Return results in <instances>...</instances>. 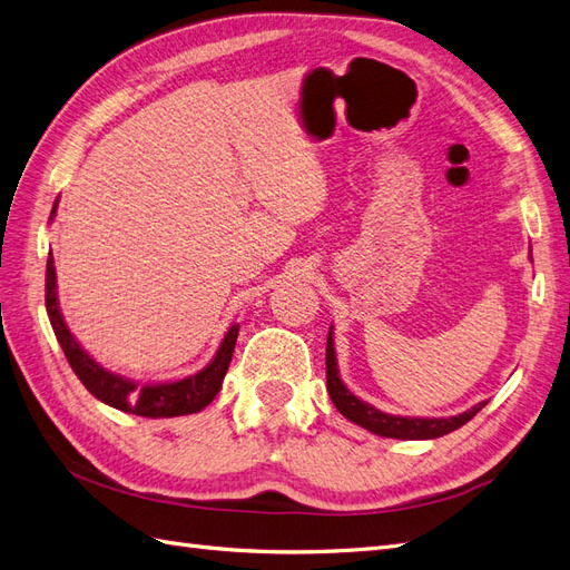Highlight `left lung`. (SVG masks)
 <instances>
[{"label":"left lung","instance_id":"1","mask_svg":"<svg viewBox=\"0 0 570 570\" xmlns=\"http://www.w3.org/2000/svg\"><path fill=\"white\" fill-rule=\"evenodd\" d=\"M325 381H327V394H331L333 404L342 413L344 419L352 423L371 430V433L381 438H396V440H435L442 438L452 430H459L463 423H469L475 413L485 406L488 402H480L471 406L469 411L459 413V416L450 419H404V416H390L381 409H375L366 402H361L354 396L347 385L342 383L340 371H337V358H335V344H333V331L327 333L325 344Z\"/></svg>","mask_w":570,"mask_h":570}]
</instances>
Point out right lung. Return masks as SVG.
<instances>
[{"mask_svg":"<svg viewBox=\"0 0 570 570\" xmlns=\"http://www.w3.org/2000/svg\"><path fill=\"white\" fill-rule=\"evenodd\" d=\"M57 214V204L51 209V216ZM45 306L49 314V323L55 327V335L61 344V350L71 364L73 373L80 377V383L95 394L99 402H105L118 411L135 413V416L145 419H170V416H187V413H197L204 406L214 402V396L220 390L223 377L228 373L233 350L237 342L239 325L233 323L230 331L223 337L216 356L212 364L202 368L195 375H187L176 383H157V385H137L128 377H120L101 368L97 361L85 352L76 337L68 331L57 299V271L55 258H47V273H45Z\"/></svg>","mask_w":570,"mask_h":570,"instance_id":"add662e5","label":"right lung"}]
</instances>
